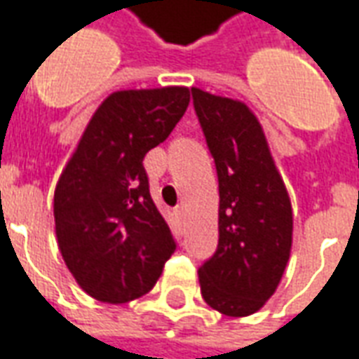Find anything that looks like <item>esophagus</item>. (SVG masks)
I'll list each match as a JSON object with an SVG mask.
<instances>
[{
  "mask_svg": "<svg viewBox=\"0 0 359 359\" xmlns=\"http://www.w3.org/2000/svg\"><path fill=\"white\" fill-rule=\"evenodd\" d=\"M175 215H177V219H179L180 223H182V221H184V217H187V213H184V208H177Z\"/></svg>",
  "mask_w": 359,
  "mask_h": 359,
  "instance_id": "obj_1",
  "label": "esophagus"
}]
</instances>
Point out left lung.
I'll return each instance as SVG.
<instances>
[{
  "instance_id": "obj_1",
  "label": "left lung",
  "mask_w": 359,
  "mask_h": 359,
  "mask_svg": "<svg viewBox=\"0 0 359 359\" xmlns=\"http://www.w3.org/2000/svg\"><path fill=\"white\" fill-rule=\"evenodd\" d=\"M192 97L219 179V244L198 269L202 296L223 316H252L290 257V198L254 111L200 88Z\"/></svg>"
}]
</instances>
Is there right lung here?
<instances>
[{
	"label": "right lung",
	"instance_id": "obj_1",
	"mask_svg": "<svg viewBox=\"0 0 359 359\" xmlns=\"http://www.w3.org/2000/svg\"><path fill=\"white\" fill-rule=\"evenodd\" d=\"M187 86L118 90L84 128L53 196L59 252L84 292L125 304L149 292L177 248L149 196L144 156L171 134Z\"/></svg>",
	"mask_w": 359,
	"mask_h": 359
}]
</instances>
